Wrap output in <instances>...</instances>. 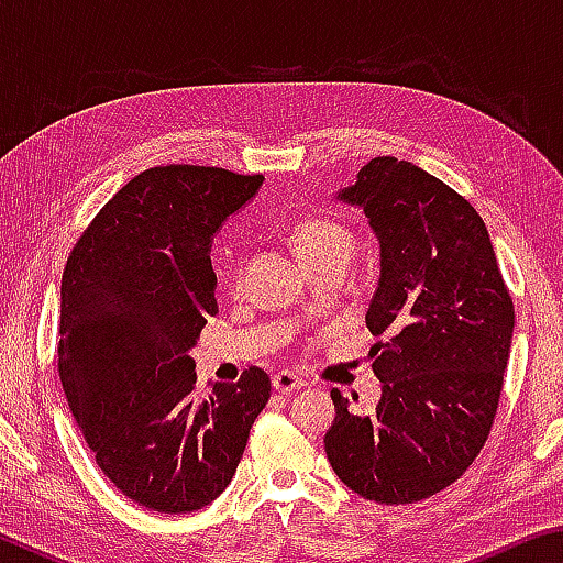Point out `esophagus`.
<instances>
[{"instance_id": "1", "label": "esophagus", "mask_w": 563, "mask_h": 563, "mask_svg": "<svg viewBox=\"0 0 563 563\" xmlns=\"http://www.w3.org/2000/svg\"><path fill=\"white\" fill-rule=\"evenodd\" d=\"M305 385H308V383H305L302 377L288 373V369H280V373L273 375V389H275V393L290 395V393H298V389H302Z\"/></svg>"}]
</instances>
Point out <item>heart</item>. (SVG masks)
I'll list each match as a JSON object with an SVG mask.
<instances>
[{"label":"heart","mask_w":563,"mask_h":563,"mask_svg":"<svg viewBox=\"0 0 563 563\" xmlns=\"http://www.w3.org/2000/svg\"><path fill=\"white\" fill-rule=\"evenodd\" d=\"M292 251L298 253L300 263L308 273L322 268L342 271L350 261L352 247H355V235H352L345 223L335 221L328 216H312L292 228L290 233ZM241 283V273H233V285Z\"/></svg>","instance_id":"obj_1"}]
</instances>
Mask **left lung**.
<instances>
[{"label": "left lung", "mask_w": 563, "mask_h": 563, "mask_svg": "<svg viewBox=\"0 0 563 563\" xmlns=\"http://www.w3.org/2000/svg\"><path fill=\"white\" fill-rule=\"evenodd\" d=\"M340 201L379 238V283L367 310L383 399L355 415L332 389V470L360 497L415 504L454 484L497 417L514 302L487 225L472 203L409 161L377 156Z\"/></svg>", "instance_id": "1"}]
</instances>
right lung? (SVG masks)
Here are the masks:
<instances>
[{
	"label": "right lung",
	"mask_w": 563,
	"mask_h": 563,
	"mask_svg": "<svg viewBox=\"0 0 563 563\" xmlns=\"http://www.w3.org/2000/svg\"><path fill=\"white\" fill-rule=\"evenodd\" d=\"M263 176L154 166L93 216L62 275L59 377L99 470L161 514L203 509L231 484L271 377L198 395L190 347L216 316L211 241Z\"/></svg>",
	"instance_id": "1"
}]
</instances>
